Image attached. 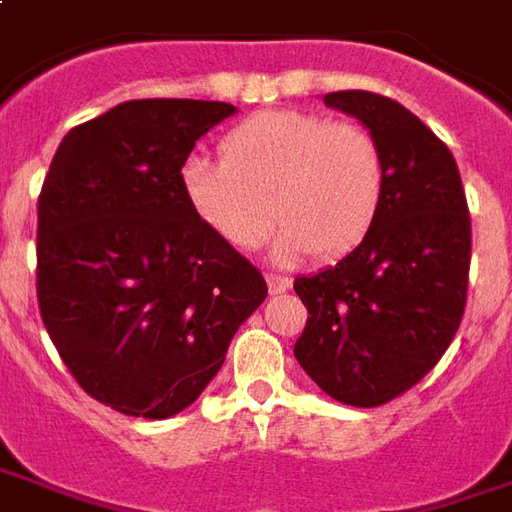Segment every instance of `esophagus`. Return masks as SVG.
<instances>
[{
  "label": "esophagus",
  "instance_id": "34e87169",
  "mask_svg": "<svg viewBox=\"0 0 512 512\" xmlns=\"http://www.w3.org/2000/svg\"><path fill=\"white\" fill-rule=\"evenodd\" d=\"M267 287L276 296V293H287L293 287V281L287 279V276H279V273H267Z\"/></svg>",
  "mask_w": 512,
  "mask_h": 512
}]
</instances>
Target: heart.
I'll return each mask as SVG.
<instances>
[{
  "label": "heart",
  "mask_w": 512,
  "mask_h": 512,
  "mask_svg": "<svg viewBox=\"0 0 512 512\" xmlns=\"http://www.w3.org/2000/svg\"><path fill=\"white\" fill-rule=\"evenodd\" d=\"M222 163L194 157L183 168L191 211L236 248L253 250L284 228V259H338L369 233L386 188L377 135L358 120L318 112H259L222 137Z\"/></svg>",
  "instance_id": "1"
}]
</instances>
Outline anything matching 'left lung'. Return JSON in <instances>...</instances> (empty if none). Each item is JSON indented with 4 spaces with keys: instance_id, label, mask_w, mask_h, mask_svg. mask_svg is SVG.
Returning a JSON list of instances; mask_svg holds the SVG:
<instances>
[{
    "instance_id": "obj_1",
    "label": "left lung",
    "mask_w": 512,
    "mask_h": 512,
    "mask_svg": "<svg viewBox=\"0 0 512 512\" xmlns=\"http://www.w3.org/2000/svg\"><path fill=\"white\" fill-rule=\"evenodd\" d=\"M324 104L375 132L386 188L358 248L293 284L310 312L293 352L329 397L375 408L417 386L454 341L471 214L451 149L406 106L366 89L329 92Z\"/></svg>"
}]
</instances>
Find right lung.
Instances as JSON below:
<instances>
[{
    "mask_svg": "<svg viewBox=\"0 0 512 512\" xmlns=\"http://www.w3.org/2000/svg\"><path fill=\"white\" fill-rule=\"evenodd\" d=\"M236 106L126 101L70 129L39 194L41 321L78 386L129 417L188 408L267 298L253 264L191 211L183 166Z\"/></svg>",
    "mask_w": 512,
    "mask_h": 512,
    "instance_id": "add662e5",
    "label": "right lung"
}]
</instances>
